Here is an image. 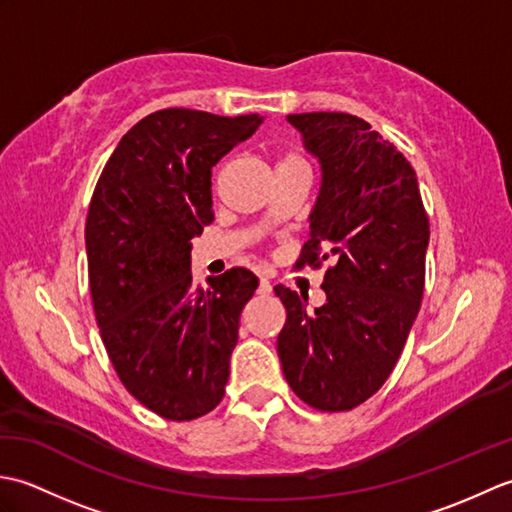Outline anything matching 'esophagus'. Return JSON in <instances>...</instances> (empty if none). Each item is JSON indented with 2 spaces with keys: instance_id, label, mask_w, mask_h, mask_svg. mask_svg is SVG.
Here are the masks:
<instances>
[{
  "instance_id": "34e87169",
  "label": "esophagus",
  "mask_w": 512,
  "mask_h": 512,
  "mask_svg": "<svg viewBox=\"0 0 512 512\" xmlns=\"http://www.w3.org/2000/svg\"><path fill=\"white\" fill-rule=\"evenodd\" d=\"M273 292V286H270L268 279H259V295H270Z\"/></svg>"
}]
</instances>
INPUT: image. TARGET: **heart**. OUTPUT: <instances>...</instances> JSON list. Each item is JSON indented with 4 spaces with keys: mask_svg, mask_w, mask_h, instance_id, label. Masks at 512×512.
Wrapping results in <instances>:
<instances>
[{
    "mask_svg": "<svg viewBox=\"0 0 512 512\" xmlns=\"http://www.w3.org/2000/svg\"><path fill=\"white\" fill-rule=\"evenodd\" d=\"M288 162H306V160H303V156L299 154V151L290 149V151H286L284 156H281V162H279V165H288Z\"/></svg>",
    "mask_w": 512,
    "mask_h": 512,
    "instance_id": "b5f03b06",
    "label": "heart"
}]
</instances>
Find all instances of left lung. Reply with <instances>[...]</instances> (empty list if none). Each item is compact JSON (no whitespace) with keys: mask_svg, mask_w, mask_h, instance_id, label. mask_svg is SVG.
<instances>
[{"mask_svg":"<svg viewBox=\"0 0 512 512\" xmlns=\"http://www.w3.org/2000/svg\"><path fill=\"white\" fill-rule=\"evenodd\" d=\"M321 162V191L299 266L321 268L325 303L314 312L275 286L288 312L277 352L292 391L319 411H350L385 385L424 292L429 215L416 171L363 118L290 114Z\"/></svg>","mask_w":512,"mask_h":512,"instance_id":"obj_1","label":"left lung"}]
</instances>
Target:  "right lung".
<instances>
[{"label": "right lung", "mask_w": 512, "mask_h": 512, "mask_svg": "<svg viewBox=\"0 0 512 512\" xmlns=\"http://www.w3.org/2000/svg\"><path fill=\"white\" fill-rule=\"evenodd\" d=\"M259 123L158 110L121 138L96 182L85 222L96 323L125 389L160 418L195 420L224 398L259 279L231 268L195 286L191 237L213 222L211 169Z\"/></svg>", "instance_id": "add662e5"}]
</instances>
